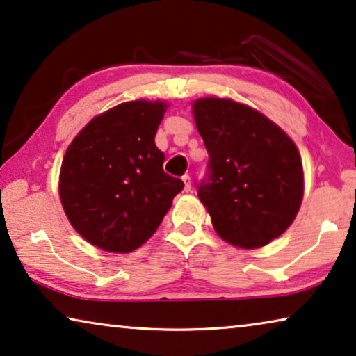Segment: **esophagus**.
I'll return each instance as SVG.
<instances>
[{"mask_svg": "<svg viewBox=\"0 0 356 356\" xmlns=\"http://www.w3.org/2000/svg\"><path fill=\"white\" fill-rule=\"evenodd\" d=\"M182 180H184V190L185 192H190V190H192V177L184 176Z\"/></svg>", "mask_w": 356, "mask_h": 356, "instance_id": "obj_1", "label": "esophagus"}]
</instances>
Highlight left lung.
Returning <instances> with one entry per match:
<instances>
[{"label":"left lung","instance_id":"obj_1","mask_svg":"<svg viewBox=\"0 0 356 356\" xmlns=\"http://www.w3.org/2000/svg\"><path fill=\"white\" fill-rule=\"evenodd\" d=\"M193 118L209 160L196 184L220 238L261 248L293 224L304 195L294 142L267 116L229 99H200Z\"/></svg>","mask_w":356,"mask_h":356}]
</instances>
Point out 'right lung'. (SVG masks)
<instances>
[{"label":"right lung","mask_w":356,"mask_h":356,"mask_svg":"<svg viewBox=\"0 0 356 356\" xmlns=\"http://www.w3.org/2000/svg\"><path fill=\"white\" fill-rule=\"evenodd\" d=\"M168 105L121 104L95 116L67 148L59 192L84 240L108 252H131L160 227L184 182L163 171L155 145Z\"/></svg>","instance_id":"obj_1"}]
</instances>
